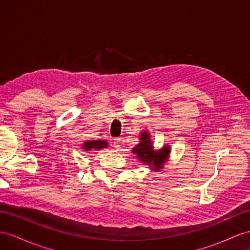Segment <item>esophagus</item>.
I'll return each instance as SVG.
<instances>
[{"label":"esophagus","mask_w":250,"mask_h":250,"mask_svg":"<svg viewBox=\"0 0 250 250\" xmlns=\"http://www.w3.org/2000/svg\"><path fill=\"white\" fill-rule=\"evenodd\" d=\"M113 146H114L116 149H120V148H121V142H120V139H119V138L114 139Z\"/></svg>","instance_id":"esophagus-1"}]
</instances>
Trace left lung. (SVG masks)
Wrapping results in <instances>:
<instances>
[{
	"instance_id": "obj_1",
	"label": "left lung",
	"mask_w": 250,
	"mask_h": 250,
	"mask_svg": "<svg viewBox=\"0 0 250 250\" xmlns=\"http://www.w3.org/2000/svg\"><path fill=\"white\" fill-rule=\"evenodd\" d=\"M132 152L140 163L149 166L152 171L157 172L164 168L166 163H168L171 148L169 145H166L161 149L154 150L149 131L144 130L139 135V144L134 146Z\"/></svg>"
}]
</instances>
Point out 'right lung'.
Masks as SVG:
<instances>
[{"mask_svg":"<svg viewBox=\"0 0 250 250\" xmlns=\"http://www.w3.org/2000/svg\"><path fill=\"white\" fill-rule=\"evenodd\" d=\"M81 149L84 151H91V150H100V149H104L107 148L108 144L104 140H87V142H84L83 144L80 145Z\"/></svg>","mask_w":250,"mask_h":250,"instance_id":"add662e5","label":"right lung"}]
</instances>
